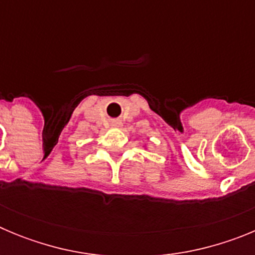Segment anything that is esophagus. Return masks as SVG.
<instances>
[{"label":"esophagus","instance_id":"1","mask_svg":"<svg viewBox=\"0 0 255 255\" xmlns=\"http://www.w3.org/2000/svg\"><path fill=\"white\" fill-rule=\"evenodd\" d=\"M112 125L116 126V125H117V121H114V123H112Z\"/></svg>","mask_w":255,"mask_h":255}]
</instances>
